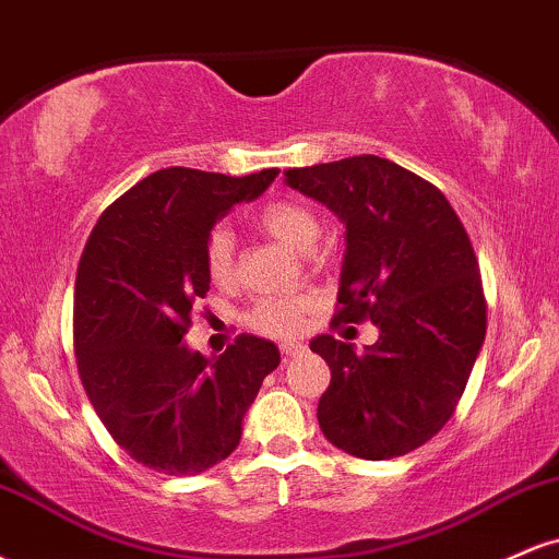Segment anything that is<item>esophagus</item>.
<instances>
[{
  "instance_id": "obj_1",
  "label": "esophagus",
  "mask_w": 559,
  "mask_h": 559,
  "mask_svg": "<svg viewBox=\"0 0 559 559\" xmlns=\"http://www.w3.org/2000/svg\"><path fill=\"white\" fill-rule=\"evenodd\" d=\"M305 352H307L305 344H294V342L281 344V355L284 357H299V355H305Z\"/></svg>"
}]
</instances>
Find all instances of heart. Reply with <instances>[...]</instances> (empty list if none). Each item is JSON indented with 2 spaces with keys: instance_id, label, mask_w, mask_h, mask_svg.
Instances as JSON below:
<instances>
[{
  "instance_id": "obj_1",
  "label": "heart",
  "mask_w": 559,
  "mask_h": 559,
  "mask_svg": "<svg viewBox=\"0 0 559 559\" xmlns=\"http://www.w3.org/2000/svg\"><path fill=\"white\" fill-rule=\"evenodd\" d=\"M258 226L273 239L284 241L286 247L297 252H312L323 234L320 217L294 199H273L262 204ZM204 271L215 286H234L239 278V262H236L234 234L228 228H215L204 241ZM312 310V297H265L249 310V325L254 331L265 333L273 338L297 336L305 323V316Z\"/></svg>"
}]
</instances>
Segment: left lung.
Segmentation results:
<instances>
[{
    "instance_id": "obj_1",
    "label": "left lung",
    "mask_w": 559,
    "mask_h": 559,
    "mask_svg": "<svg viewBox=\"0 0 559 559\" xmlns=\"http://www.w3.org/2000/svg\"><path fill=\"white\" fill-rule=\"evenodd\" d=\"M286 183L346 226L336 323L370 320L378 342L357 352L316 336L331 368L320 431L362 460H391L452 418L486 336V299L467 230L447 197L376 155L286 170Z\"/></svg>"
}]
</instances>
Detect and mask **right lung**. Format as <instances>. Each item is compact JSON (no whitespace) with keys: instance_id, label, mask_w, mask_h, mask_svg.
<instances>
[{"instance_id":"1","label":"right lung","mask_w":559,"mask_h":559,"mask_svg":"<svg viewBox=\"0 0 559 559\" xmlns=\"http://www.w3.org/2000/svg\"><path fill=\"white\" fill-rule=\"evenodd\" d=\"M275 176L278 168L243 178L157 170L102 213L83 247L73 299L81 383L118 447L165 476H197L226 460L281 362L278 346L249 333L221 357L181 342L191 307L210 292V230Z\"/></svg>"}]
</instances>
